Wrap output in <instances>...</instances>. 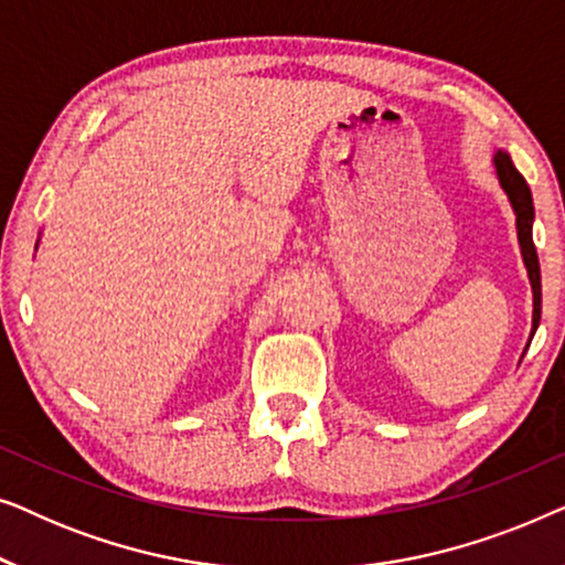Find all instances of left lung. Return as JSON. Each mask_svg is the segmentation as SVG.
I'll use <instances>...</instances> for the list:
<instances>
[{"instance_id":"8db88e82","label":"left lung","mask_w":565,"mask_h":565,"mask_svg":"<svg viewBox=\"0 0 565 565\" xmlns=\"http://www.w3.org/2000/svg\"><path fill=\"white\" fill-rule=\"evenodd\" d=\"M493 167H497L499 182L509 195V203L514 207L516 215V236H520V249L524 267H527L530 285H532V300H535V311H532V334L537 331L540 323V308H543V288H540V262L535 252V242H532V221H535V205H532V192L524 182V177L516 172V167L509 159V153L497 151L493 157Z\"/></svg>"}]
</instances>
